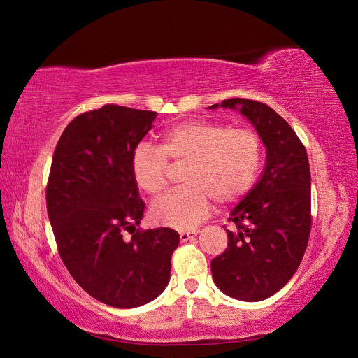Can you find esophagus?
<instances>
[{
	"label": "esophagus",
	"mask_w": 358,
	"mask_h": 358,
	"mask_svg": "<svg viewBox=\"0 0 358 358\" xmlns=\"http://www.w3.org/2000/svg\"><path fill=\"white\" fill-rule=\"evenodd\" d=\"M196 234H199V232H195V231H189V232H180V241H181V243H186V241H189V240H191V238H194Z\"/></svg>",
	"instance_id": "obj_1"
}]
</instances>
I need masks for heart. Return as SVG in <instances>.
I'll return each mask as SVG.
<instances>
[{
	"label": "heart",
	"mask_w": 358,
	"mask_h": 358,
	"mask_svg": "<svg viewBox=\"0 0 358 358\" xmlns=\"http://www.w3.org/2000/svg\"><path fill=\"white\" fill-rule=\"evenodd\" d=\"M262 155L260 136L250 129L191 120L167 129L159 146L138 144L132 154V175L144 194L158 196L167 187L169 159L186 164V186L157 201L150 218L158 226L189 231L209 215L212 200L234 203L252 189Z\"/></svg>",
	"instance_id": "b5f03b06"
}]
</instances>
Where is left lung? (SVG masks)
<instances>
[{
	"instance_id": "1",
	"label": "left lung",
	"mask_w": 358,
	"mask_h": 358,
	"mask_svg": "<svg viewBox=\"0 0 358 358\" xmlns=\"http://www.w3.org/2000/svg\"><path fill=\"white\" fill-rule=\"evenodd\" d=\"M222 106L240 109L255 126L266 164L260 181L231 212L235 229H226L227 248L212 260V277L232 299L260 301L292 278L305 255L313 226L309 159L294 129L268 104L229 98Z\"/></svg>"
}]
</instances>
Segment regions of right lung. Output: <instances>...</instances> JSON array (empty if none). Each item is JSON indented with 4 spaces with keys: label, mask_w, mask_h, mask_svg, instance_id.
Masks as SVG:
<instances>
[{
    "label": "right lung",
    "mask_w": 358,
    "mask_h": 358,
    "mask_svg": "<svg viewBox=\"0 0 358 358\" xmlns=\"http://www.w3.org/2000/svg\"><path fill=\"white\" fill-rule=\"evenodd\" d=\"M155 117L117 104L85 112L67 124L52 158L45 203L58 254L89 295L113 308L157 299L180 243L171 227L136 229L144 201L132 154Z\"/></svg>",
    "instance_id": "1"
}]
</instances>
